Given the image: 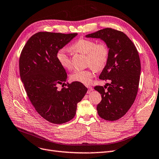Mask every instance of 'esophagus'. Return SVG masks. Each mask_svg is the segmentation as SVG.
I'll return each instance as SVG.
<instances>
[{
    "instance_id": "obj_1",
    "label": "esophagus",
    "mask_w": 159,
    "mask_h": 159,
    "mask_svg": "<svg viewBox=\"0 0 159 159\" xmlns=\"http://www.w3.org/2000/svg\"><path fill=\"white\" fill-rule=\"evenodd\" d=\"M87 88H88V93H89L91 92V91L93 90V88H92V87H91V86H89V85H88Z\"/></svg>"
}]
</instances>
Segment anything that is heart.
Returning <instances> with one entry per match:
<instances>
[{"label": "heart", "instance_id": "obj_1", "mask_svg": "<svg viewBox=\"0 0 159 159\" xmlns=\"http://www.w3.org/2000/svg\"><path fill=\"white\" fill-rule=\"evenodd\" d=\"M75 51L87 55V64L89 68L85 70H76L70 75L72 81L83 84H89L92 81L95 70H102L106 65L109 58V51L105 42L96 43L95 41L80 38L71 46ZM70 51L62 48L56 53V59L61 67L65 69L71 68Z\"/></svg>", "mask_w": 159, "mask_h": 159}]
</instances>
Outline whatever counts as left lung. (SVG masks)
<instances>
[{"mask_svg":"<svg viewBox=\"0 0 159 159\" xmlns=\"http://www.w3.org/2000/svg\"><path fill=\"white\" fill-rule=\"evenodd\" d=\"M87 38H100L108 46L109 58L99 78L109 80V87L94 89L102 94L98 105V115L107 121H116L126 114L135 100L141 74V61L133 42L123 32L104 28L86 35Z\"/></svg>","mask_w":159,"mask_h":159,"instance_id":"obj_1","label":"left lung"}]
</instances>
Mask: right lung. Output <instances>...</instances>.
I'll return each mask as SVG.
<instances>
[{"instance_id":"obj_1","label":"right lung","mask_w":159,"mask_h":159,"mask_svg":"<svg viewBox=\"0 0 159 159\" xmlns=\"http://www.w3.org/2000/svg\"><path fill=\"white\" fill-rule=\"evenodd\" d=\"M78 34L40 32L30 38L19 60L20 75L33 106L41 116L52 123L62 124L75 116L77 104L88 88L74 81L67 88V74L56 59V53Z\"/></svg>"}]
</instances>
